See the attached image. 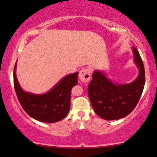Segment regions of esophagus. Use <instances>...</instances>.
Here are the masks:
<instances>
[{
    "label": "esophagus",
    "mask_w": 157,
    "mask_h": 157,
    "mask_svg": "<svg viewBox=\"0 0 157 157\" xmlns=\"http://www.w3.org/2000/svg\"><path fill=\"white\" fill-rule=\"evenodd\" d=\"M79 79L83 82H87L91 76V71L90 68H84L79 72Z\"/></svg>",
    "instance_id": "obj_1"
}]
</instances>
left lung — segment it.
<instances>
[{
  "label": "left lung",
  "instance_id": "1",
  "mask_svg": "<svg viewBox=\"0 0 157 157\" xmlns=\"http://www.w3.org/2000/svg\"><path fill=\"white\" fill-rule=\"evenodd\" d=\"M134 64L139 68L137 78L130 84H115L99 70H95L88 85V96L93 110L105 120H116L133 111L141 97L145 82V68L138 50L132 47Z\"/></svg>",
  "mask_w": 157,
  "mask_h": 157
}]
</instances>
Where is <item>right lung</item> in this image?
Returning <instances> with one entry per match:
<instances>
[{
	"mask_svg": "<svg viewBox=\"0 0 157 157\" xmlns=\"http://www.w3.org/2000/svg\"><path fill=\"white\" fill-rule=\"evenodd\" d=\"M16 65L14 67V87L23 109L36 120L46 123L57 122L68 114L72 87L78 83V73L66 75L50 91L43 94L25 92L17 79Z\"/></svg>",
	"mask_w": 157,
	"mask_h": 157,
	"instance_id": "right-lung-1",
	"label": "right lung"
}]
</instances>
